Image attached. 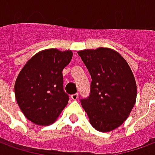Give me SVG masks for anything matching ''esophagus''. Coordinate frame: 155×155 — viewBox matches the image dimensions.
<instances>
[{
    "instance_id": "obj_1",
    "label": "esophagus",
    "mask_w": 155,
    "mask_h": 155,
    "mask_svg": "<svg viewBox=\"0 0 155 155\" xmlns=\"http://www.w3.org/2000/svg\"><path fill=\"white\" fill-rule=\"evenodd\" d=\"M78 97H79V94L76 93V94H71V98L73 100V101H76L78 99Z\"/></svg>"
}]
</instances>
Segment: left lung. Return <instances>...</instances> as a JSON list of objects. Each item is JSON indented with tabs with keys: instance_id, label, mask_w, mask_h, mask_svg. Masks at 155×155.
Returning a JSON list of instances; mask_svg holds the SVG:
<instances>
[{
	"instance_id": "left-lung-1",
	"label": "left lung",
	"mask_w": 155,
	"mask_h": 155,
	"mask_svg": "<svg viewBox=\"0 0 155 155\" xmlns=\"http://www.w3.org/2000/svg\"><path fill=\"white\" fill-rule=\"evenodd\" d=\"M91 74L90 95L81 99L91 125L109 132L126 120L135 104L137 88L126 61L109 48L78 52Z\"/></svg>"
}]
</instances>
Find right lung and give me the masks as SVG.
Here are the masks:
<instances>
[{
    "mask_svg": "<svg viewBox=\"0 0 155 155\" xmlns=\"http://www.w3.org/2000/svg\"><path fill=\"white\" fill-rule=\"evenodd\" d=\"M72 51L48 49L35 54L22 68L15 84L19 107L29 120L48 125L56 120L69 101L62 71Z\"/></svg>",
    "mask_w": 155,
    "mask_h": 155,
    "instance_id": "obj_1",
    "label": "right lung"
}]
</instances>
